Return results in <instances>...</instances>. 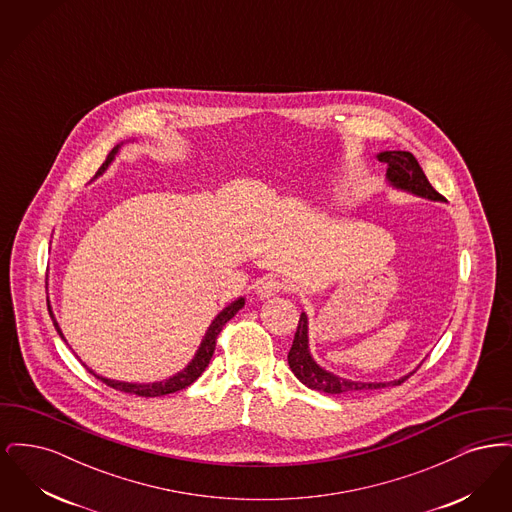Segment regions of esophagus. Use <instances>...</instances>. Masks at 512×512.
<instances>
[{"instance_id":"34e87169","label":"esophagus","mask_w":512,"mask_h":512,"mask_svg":"<svg viewBox=\"0 0 512 512\" xmlns=\"http://www.w3.org/2000/svg\"><path fill=\"white\" fill-rule=\"evenodd\" d=\"M280 290H282V284H280L278 280H265V282H261V284L257 286V295H259L261 299H268V297L278 295Z\"/></svg>"}]
</instances>
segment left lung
<instances>
[{
    "mask_svg": "<svg viewBox=\"0 0 512 512\" xmlns=\"http://www.w3.org/2000/svg\"><path fill=\"white\" fill-rule=\"evenodd\" d=\"M376 157H378V161L388 165L386 180L393 190L407 192V194L430 199V201H443V197L428 182L426 174L420 169L413 153H409V151H380ZM288 365L301 384H305L311 390L328 393V395H338V393L351 395V393H361V391L393 388V386L403 384L414 372L413 370V372H409L397 380H390V382H359V380L341 378L338 374L322 368L313 359L311 349H309V318L305 313H301L299 324H297L292 349L288 353Z\"/></svg>",
    "mask_w": 512,
    "mask_h": 512,
    "instance_id": "obj_1",
    "label": "left lung"
}]
</instances>
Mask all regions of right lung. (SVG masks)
<instances>
[{"instance_id": "obj_1", "label": "right lung", "mask_w": 512, "mask_h": 512, "mask_svg": "<svg viewBox=\"0 0 512 512\" xmlns=\"http://www.w3.org/2000/svg\"><path fill=\"white\" fill-rule=\"evenodd\" d=\"M132 142H134V140H132ZM122 146H124V144H119V146H115L111 149V153L107 155L105 163L99 167L96 178L109 169V165L115 161V157L119 155V151H121ZM244 305L245 297H238V299H236V301H232L228 307H224V309L220 311L219 315L213 318V322L209 324V328H207V332H205L203 340H201L199 347H197V351H195L194 359H192L188 365L184 366L180 372H176V374L169 376L167 380H157V382H149V384L122 382V380H111V378L99 376L98 372H94L90 366H86L84 363H82V365L86 366V368H88L96 378H99L103 384H107L109 388L124 391V393H132V395H140V397H161V395H169V393H174V391L186 390L188 386H192V384H194L195 380L203 374V370L209 366V361H211V357H213V353H215L217 336H219L222 326H224L230 318L234 317L240 309H244ZM48 311L49 317L53 320V326H55V330H57V334L61 336V340L67 343L65 336H63V332H61V328H59V322H57V318H55L53 311H51L49 297Z\"/></svg>"}]
</instances>
